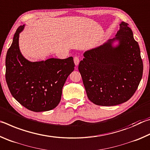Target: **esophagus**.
<instances>
[{"label":"esophagus","mask_w":150,"mask_h":150,"mask_svg":"<svg viewBox=\"0 0 150 150\" xmlns=\"http://www.w3.org/2000/svg\"><path fill=\"white\" fill-rule=\"evenodd\" d=\"M73 60H74V63H75V65L76 66H77L79 65V59L78 57H74L73 58Z\"/></svg>","instance_id":"esophagus-1"}]
</instances>
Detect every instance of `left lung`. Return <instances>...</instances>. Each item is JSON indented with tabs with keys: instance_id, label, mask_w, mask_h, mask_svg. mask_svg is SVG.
<instances>
[{
	"instance_id": "1",
	"label": "left lung",
	"mask_w": 150,
	"mask_h": 150,
	"mask_svg": "<svg viewBox=\"0 0 150 150\" xmlns=\"http://www.w3.org/2000/svg\"><path fill=\"white\" fill-rule=\"evenodd\" d=\"M115 36L86 51L79 65L88 99L96 105L126 102L135 93L143 74L140 50L128 24L122 22ZM116 41L119 44L114 47Z\"/></svg>"
}]
</instances>
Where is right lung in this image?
<instances>
[{
  "label": "right lung",
  "mask_w": 150,
  "mask_h": 150,
  "mask_svg": "<svg viewBox=\"0 0 150 150\" xmlns=\"http://www.w3.org/2000/svg\"><path fill=\"white\" fill-rule=\"evenodd\" d=\"M24 26L22 25L17 29L7 52V85L12 96L28 110H52L59 103L63 85L74 70L73 58H50L35 62L26 59L19 48V34Z\"/></svg>",
  "instance_id": "1"
}]
</instances>
